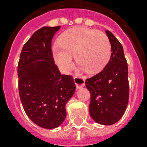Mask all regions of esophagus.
<instances>
[{
	"mask_svg": "<svg viewBox=\"0 0 147 147\" xmlns=\"http://www.w3.org/2000/svg\"><path fill=\"white\" fill-rule=\"evenodd\" d=\"M74 81H75V83H76V88H81L85 86V81L83 77H81V76H75L74 77Z\"/></svg>",
	"mask_w": 147,
	"mask_h": 147,
	"instance_id": "34e87169",
	"label": "esophagus"
}]
</instances>
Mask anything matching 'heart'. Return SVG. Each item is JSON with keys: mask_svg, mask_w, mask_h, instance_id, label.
<instances>
[{"mask_svg": "<svg viewBox=\"0 0 147 147\" xmlns=\"http://www.w3.org/2000/svg\"><path fill=\"white\" fill-rule=\"evenodd\" d=\"M58 41L59 46L53 47V56L64 72L72 66L74 55L82 69L94 74L105 68L111 55V45L107 36L86 27L77 26L67 30L60 35Z\"/></svg>", "mask_w": 147, "mask_h": 147, "instance_id": "obj_1", "label": "heart"}]
</instances>
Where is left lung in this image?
I'll list each match as a JSON object with an SVG mask.
<instances>
[{"label":"left lung","mask_w":147,"mask_h":147,"mask_svg":"<svg viewBox=\"0 0 147 147\" xmlns=\"http://www.w3.org/2000/svg\"><path fill=\"white\" fill-rule=\"evenodd\" d=\"M111 45L109 62L102 71L85 80L91 94L89 113L95 122L111 125L124 114L129 100L128 66L123 47L114 36L106 30Z\"/></svg>","instance_id":"left-lung-1"}]
</instances>
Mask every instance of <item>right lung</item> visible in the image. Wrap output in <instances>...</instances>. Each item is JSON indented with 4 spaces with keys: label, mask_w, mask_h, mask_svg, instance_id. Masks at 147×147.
<instances>
[{
    "label": "right lung",
    "mask_w": 147,
    "mask_h": 147,
    "mask_svg": "<svg viewBox=\"0 0 147 147\" xmlns=\"http://www.w3.org/2000/svg\"><path fill=\"white\" fill-rule=\"evenodd\" d=\"M61 26H43L24 44L17 66L18 89L28 117L47 129L59 127L66 116L65 105L76 91L72 76L61 75L52 50L53 36ZM37 60L44 61L36 63Z\"/></svg>",
    "instance_id": "1"
}]
</instances>
